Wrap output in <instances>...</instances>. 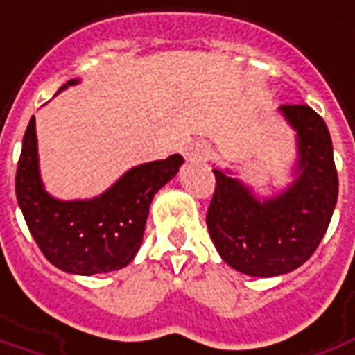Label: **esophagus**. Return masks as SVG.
Instances as JSON below:
<instances>
[{"mask_svg": "<svg viewBox=\"0 0 355 355\" xmlns=\"http://www.w3.org/2000/svg\"><path fill=\"white\" fill-rule=\"evenodd\" d=\"M209 146L208 144H204V141H196V144H191V146L185 149V160L187 162H193V164H196V162H204V160H208L209 157Z\"/></svg>", "mask_w": 355, "mask_h": 355, "instance_id": "34e87169", "label": "esophagus"}]
</instances>
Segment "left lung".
Instances as JSON below:
<instances>
[{"instance_id":"1","label":"left lung","mask_w":355,"mask_h":355,"mask_svg":"<svg viewBox=\"0 0 355 355\" xmlns=\"http://www.w3.org/2000/svg\"><path fill=\"white\" fill-rule=\"evenodd\" d=\"M295 132L293 181L259 196L229 168H216V193L206 223L221 259L255 278L299 268L322 242L335 211L338 178L327 124L309 105H282Z\"/></svg>"}]
</instances>
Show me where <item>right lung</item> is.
Segmentation results:
<instances>
[{
    "label": "right lung",
    "mask_w": 355,
    "mask_h": 355,
    "mask_svg": "<svg viewBox=\"0 0 355 355\" xmlns=\"http://www.w3.org/2000/svg\"><path fill=\"white\" fill-rule=\"evenodd\" d=\"M79 83L81 79H69L58 92ZM181 164L183 157L175 153L126 170L102 195L62 200L41 180L32 117L18 160L17 200L33 240L56 268L81 276L121 270L141 245L153 196L180 172Z\"/></svg>",
    "instance_id": "right-lung-1"
}]
</instances>
